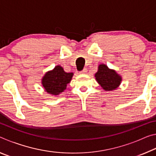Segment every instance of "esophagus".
Returning <instances> with one entry per match:
<instances>
[{
    "label": "esophagus",
    "instance_id": "esophagus-1",
    "mask_svg": "<svg viewBox=\"0 0 156 156\" xmlns=\"http://www.w3.org/2000/svg\"><path fill=\"white\" fill-rule=\"evenodd\" d=\"M87 72V69H84L82 71V72H80L81 73H86Z\"/></svg>",
    "mask_w": 156,
    "mask_h": 156
}]
</instances>
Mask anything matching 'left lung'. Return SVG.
I'll return each instance as SVG.
<instances>
[{"instance_id":"obj_1","label":"left lung","mask_w":156,"mask_h":156,"mask_svg":"<svg viewBox=\"0 0 156 156\" xmlns=\"http://www.w3.org/2000/svg\"><path fill=\"white\" fill-rule=\"evenodd\" d=\"M95 78L101 87L107 91L116 90L122 83V76L105 64L98 65Z\"/></svg>"}]
</instances>
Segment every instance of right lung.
<instances>
[{
  "label": "right lung",
  "instance_id": "obj_1",
  "mask_svg": "<svg viewBox=\"0 0 156 156\" xmlns=\"http://www.w3.org/2000/svg\"><path fill=\"white\" fill-rule=\"evenodd\" d=\"M73 73H67L60 65H57L52 70L48 71L41 80L42 87L47 94L58 96L67 89L72 80Z\"/></svg>",
  "mask_w": 156,
  "mask_h": 156
}]
</instances>
